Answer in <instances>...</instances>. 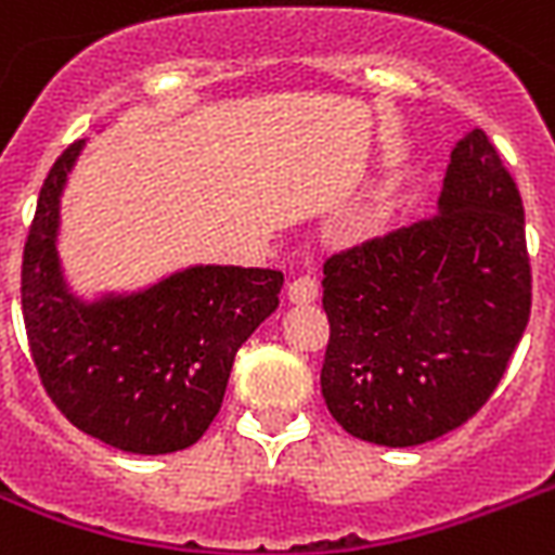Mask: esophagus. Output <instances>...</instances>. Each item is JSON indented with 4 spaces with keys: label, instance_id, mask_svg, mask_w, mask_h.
I'll use <instances>...</instances> for the list:
<instances>
[{
    "label": "esophagus",
    "instance_id": "esophagus-1",
    "mask_svg": "<svg viewBox=\"0 0 555 555\" xmlns=\"http://www.w3.org/2000/svg\"><path fill=\"white\" fill-rule=\"evenodd\" d=\"M317 294H320V285H317L314 276H296L291 285H287V299L296 302V306H306V302H314Z\"/></svg>",
    "mask_w": 555,
    "mask_h": 555
}]
</instances>
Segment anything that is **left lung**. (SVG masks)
Instances as JSON below:
<instances>
[{"mask_svg":"<svg viewBox=\"0 0 555 555\" xmlns=\"http://www.w3.org/2000/svg\"><path fill=\"white\" fill-rule=\"evenodd\" d=\"M530 306L521 194L472 130L451 154L437 215L325 259L328 413L387 448L460 428L503 378Z\"/></svg>","mask_w":555,"mask_h":555,"instance_id":"obj_1","label":"left lung"}]
</instances>
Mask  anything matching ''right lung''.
I'll use <instances>...</instances> for the list:
<instances>
[{"instance_id": "right-lung-1", "label": "right lung", "mask_w": 555, "mask_h": 555, "mask_svg": "<svg viewBox=\"0 0 555 555\" xmlns=\"http://www.w3.org/2000/svg\"><path fill=\"white\" fill-rule=\"evenodd\" d=\"M80 142L37 197L23 249V320L46 396L72 425L130 454L194 446L221 410L232 361L279 306L282 270L192 268L145 294L83 306L54 253L57 201Z\"/></svg>"}]
</instances>
